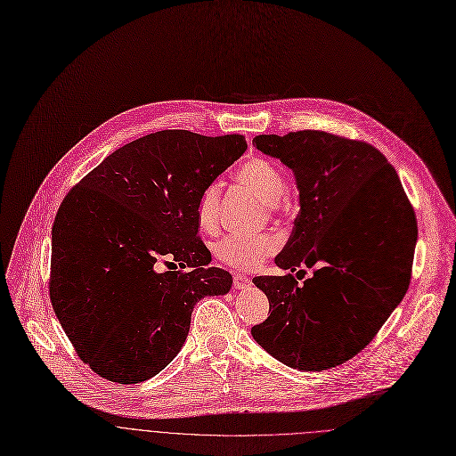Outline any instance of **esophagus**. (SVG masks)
Masks as SVG:
<instances>
[{
  "instance_id": "obj_1",
  "label": "esophagus",
  "mask_w": 456,
  "mask_h": 456,
  "mask_svg": "<svg viewBox=\"0 0 456 456\" xmlns=\"http://www.w3.org/2000/svg\"><path fill=\"white\" fill-rule=\"evenodd\" d=\"M248 284H250V279L247 275H240V273L234 275V288L236 289H245Z\"/></svg>"
}]
</instances>
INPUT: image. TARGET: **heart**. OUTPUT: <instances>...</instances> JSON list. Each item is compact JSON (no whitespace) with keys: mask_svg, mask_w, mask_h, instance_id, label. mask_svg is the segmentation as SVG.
I'll return each mask as SVG.
<instances>
[{"mask_svg":"<svg viewBox=\"0 0 456 456\" xmlns=\"http://www.w3.org/2000/svg\"><path fill=\"white\" fill-rule=\"evenodd\" d=\"M236 179L266 206H277L284 200V177L281 170L266 159H252L245 163L236 172ZM220 195L222 188L218 183L209 184L200 195L197 216L199 225L204 231H213L218 224ZM277 247L279 240L270 234H229L215 245V254L220 261L227 263L232 268L256 270L268 256H272L277 250Z\"/></svg>","mask_w":456,"mask_h":456,"instance_id":"b5f03b06","label":"heart"}]
</instances>
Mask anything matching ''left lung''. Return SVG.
Returning a JSON list of instances; mask_svg holds the SVG:
<instances>
[{
  "instance_id": "1",
  "label": "left lung",
  "mask_w": 456,
  "mask_h": 456,
  "mask_svg": "<svg viewBox=\"0 0 456 456\" xmlns=\"http://www.w3.org/2000/svg\"><path fill=\"white\" fill-rule=\"evenodd\" d=\"M252 144L293 172L300 211L275 265L259 275L270 317L254 340L281 363L317 372L356 356L403 300L417 243L415 213L374 146L321 130L256 135ZM314 275L297 286L295 269Z\"/></svg>"
}]
</instances>
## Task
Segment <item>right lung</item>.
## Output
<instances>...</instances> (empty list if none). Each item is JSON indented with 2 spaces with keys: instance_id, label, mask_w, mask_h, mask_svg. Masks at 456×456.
Wrapping results in <instances>:
<instances>
[{
  "instance_id": "obj_1",
  "label": "right lung",
  "mask_w": 456,
  "mask_h": 456,
  "mask_svg": "<svg viewBox=\"0 0 456 456\" xmlns=\"http://www.w3.org/2000/svg\"><path fill=\"white\" fill-rule=\"evenodd\" d=\"M245 150L236 134H148L112 151L61 204L50 298L98 376L121 385L154 378L184 346L197 302L231 289V273L208 266L197 206Z\"/></svg>"
}]
</instances>
